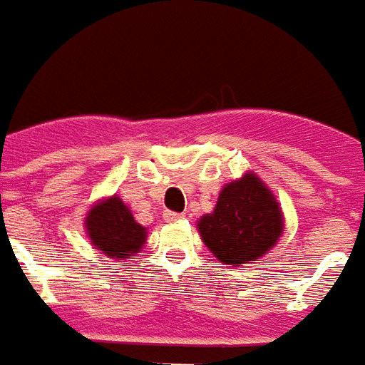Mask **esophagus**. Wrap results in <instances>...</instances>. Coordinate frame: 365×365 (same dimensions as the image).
Returning <instances> with one entry per match:
<instances>
[{
    "mask_svg": "<svg viewBox=\"0 0 365 365\" xmlns=\"http://www.w3.org/2000/svg\"><path fill=\"white\" fill-rule=\"evenodd\" d=\"M163 217H165V222L171 223V222H179V220H182L185 215L177 214V212H171V210H167V212L163 214Z\"/></svg>",
    "mask_w": 365,
    "mask_h": 365,
    "instance_id": "obj_1",
    "label": "esophagus"
}]
</instances>
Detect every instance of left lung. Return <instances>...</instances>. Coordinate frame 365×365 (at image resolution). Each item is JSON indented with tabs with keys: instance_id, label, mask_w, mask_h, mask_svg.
Segmentation results:
<instances>
[{
	"instance_id": "1",
	"label": "left lung",
	"mask_w": 365,
	"mask_h": 365,
	"mask_svg": "<svg viewBox=\"0 0 365 365\" xmlns=\"http://www.w3.org/2000/svg\"><path fill=\"white\" fill-rule=\"evenodd\" d=\"M204 245L223 264L241 267L264 257L284 231L278 202L255 173L225 185L212 214L202 215Z\"/></svg>"
}]
</instances>
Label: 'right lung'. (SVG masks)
<instances>
[{
	"label": "right lung",
	"instance_id": "1",
	"mask_svg": "<svg viewBox=\"0 0 365 365\" xmlns=\"http://www.w3.org/2000/svg\"><path fill=\"white\" fill-rule=\"evenodd\" d=\"M85 230L95 249L116 260L134 257L148 237L145 227L135 222L132 212L118 196L97 202L87 212Z\"/></svg>",
	"mask_w": 365,
	"mask_h": 365
}]
</instances>
